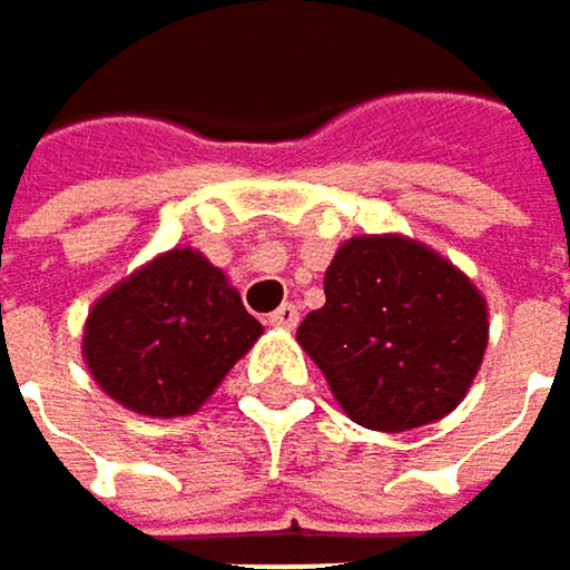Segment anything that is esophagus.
Instances as JSON below:
<instances>
[{
  "label": "esophagus",
  "mask_w": 570,
  "mask_h": 570,
  "mask_svg": "<svg viewBox=\"0 0 570 570\" xmlns=\"http://www.w3.org/2000/svg\"><path fill=\"white\" fill-rule=\"evenodd\" d=\"M297 321H301V311L294 307V304H283V307H276L273 314H269V327H276V331H294L297 327Z\"/></svg>",
  "instance_id": "obj_1"
}]
</instances>
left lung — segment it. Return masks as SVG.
<instances>
[{
    "label": "left lung",
    "instance_id": "1",
    "mask_svg": "<svg viewBox=\"0 0 570 570\" xmlns=\"http://www.w3.org/2000/svg\"><path fill=\"white\" fill-rule=\"evenodd\" d=\"M324 294L297 341L351 421L401 434L464 401L488 351V304L451 259L394 233L351 236Z\"/></svg>",
    "mask_w": 570,
    "mask_h": 570
}]
</instances>
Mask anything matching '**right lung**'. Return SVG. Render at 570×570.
<instances>
[{"mask_svg": "<svg viewBox=\"0 0 570 570\" xmlns=\"http://www.w3.org/2000/svg\"><path fill=\"white\" fill-rule=\"evenodd\" d=\"M259 334L223 269L183 246L149 259L92 304L82 357L122 407L183 417L206 404Z\"/></svg>", "mask_w": 570, "mask_h": 570, "instance_id": "right-lung-1", "label": "right lung"}]
</instances>
